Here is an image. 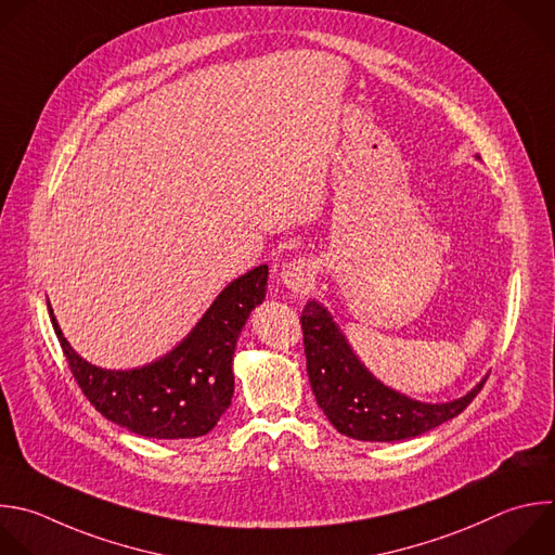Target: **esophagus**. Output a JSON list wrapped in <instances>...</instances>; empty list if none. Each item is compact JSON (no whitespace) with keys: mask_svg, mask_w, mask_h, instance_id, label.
<instances>
[{"mask_svg":"<svg viewBox=\"0 0 555 555\" xmlns=\"http://www.w3.org/2000/svg\"><path fill=\"white\" fill-rule=\"evenodd\" d=\"M279 276H281V283L294 294H307L315 281L313 268L305 259H294V261L285 263Z\"/></svg>","mask_w":555,"mask_h":555,"instance_id":"obj_1","label":"esophagus"}]
</instances>
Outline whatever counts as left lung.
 I'll use <instances>...</instances> for the list:
<instances>
[{
	"instance_id": "left-lung-1",
	"label": "left lung",
	"mask_w": 555,
	"mask_h": 555,
	"mask_svg": "<svg viewBox=\"0 0 555 555\" xmlns=\"http://www.w3.org/2000/svg\"><path fill=\"white\" fill-rule=\"evenodd\" d=\"M300 322L315 401L331 425L348 438L363 442L416 438L462 414L486 384L483 377L470 392L449 403H423L384 386L367 371L318 300L305 305Z\"/></svg>"
}]
</instances>
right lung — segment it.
<instances>
[{"label": "right lung", "mask_w": 555, "mask_h": 555, "mask_svg": "<svg viewBox=\"0 0 555 555\" xmlns=\"http://www.w3.org/2000/svg\"><path fill=\"white\" fill-rule=\"evenodd\" d=\"M268 266L231 281L178 346L132 371H106L65 339L48 300L52 326L72 373L91 405L111 423L156 440L209 434L229 410L233 354L250 311L266 300Z\"/></svg>", "instance_id": "obj_1"}]
</instances>
